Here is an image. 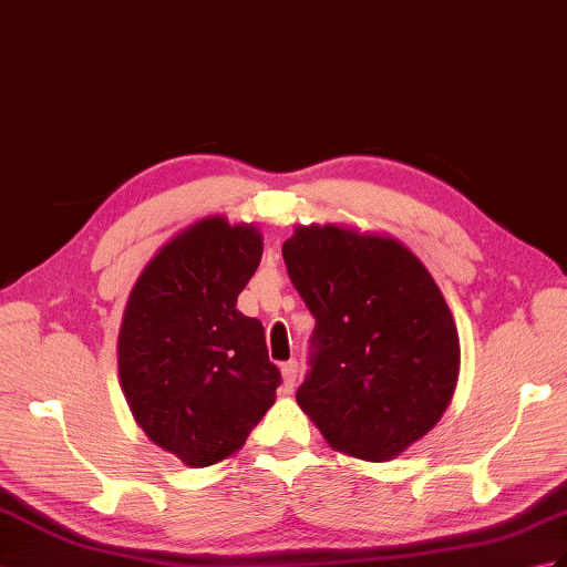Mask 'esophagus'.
I'll return each instance as SVG.
<instances>
[{"mask_svg": "<svg viewBox=\"0 0 567 567\" xmlns=\"http://www.w3.org/2000/svg\"><path fill=\"white\" fill-rule=\"evenodd\" d=\"M297 377H299V364L295 360H289L282 364V384H285V391H295L297 386Z\"/></svg>", "mask_w": 567, "mask_h": 567, "instance_id": "obj_1", "label": "esophagus"}]
</instances>
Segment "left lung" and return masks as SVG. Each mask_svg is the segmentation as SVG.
Wrapping results in <instances>:
<instances>
[{"label":"left lung","instance_id":"left-lung-1","mask_svg":"<svg viewBox=\"0 0 567 567\" xmlns=\"http://www.w3.org/2000/svg\"><path fill=\"white\" fill-rule=\"evenodd\" d=\"M313 313L297 403L333 450L389 462L440 423L458 379V333L413 251L338 224L297 227L282 246Z\"/></svg>","mask_w":567,"mask_h":567}]
</instances>
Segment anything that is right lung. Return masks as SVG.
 Returning a JSON list of instances; mask_svg holds the SVG:
<instances>
[{"instance_id": "add662e5", "label": "right lung", "mask_w": 567, "mask_h": 567, "mask_svg": "<svg viewBox=\"0 0 567 567\" xmlns=\"http://www.w3.org/2000/svg\"><path fill=\"white\" fill-rule=\"evenodd\" d=\"M262 256L254 224L205 217L176 234L127 297L117 372L137 425L193 468L236 454L275 403L262 323L236 309Z\"/></svg>"}]
</instances>
